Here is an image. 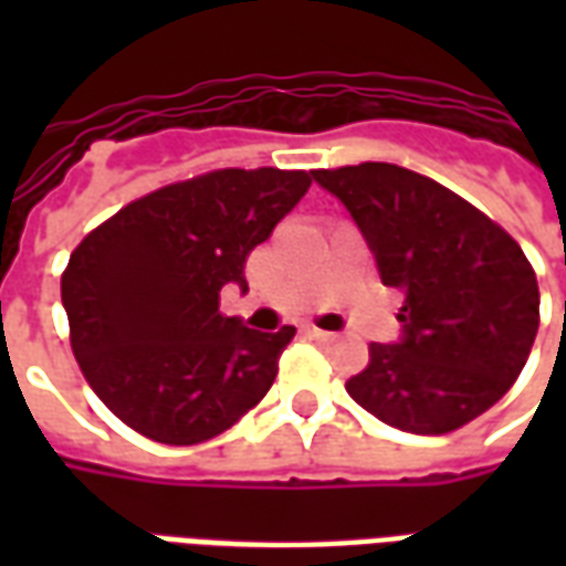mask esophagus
I'll return each instance as SVG.
<instances>
[{"label": "esophagus", "mask_w": 566, "mask_h": 566, "mask_svg": "<svg viewBox=\"0 0 566 566\" xmlns=\"http://www.w3.org/2000/svg\"><path fill=\"white\" fill-rule=\"evenodd\" d=\"M303 331H306V336H312V339H321V343H331L333 339L331 331H321V327H315V324H306Z\"/></svg>", "instance_id": "1"}]
</instances>
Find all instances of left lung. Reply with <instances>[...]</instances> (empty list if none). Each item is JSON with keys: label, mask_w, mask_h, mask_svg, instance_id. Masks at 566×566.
<instances>
[{"label": "left lung", "mask_w": 566, "mask_h": 566, "mask_svg": "<svg viewBox=\"0 0 566 566\" xmlns=\"http://www.w3.org/2000/svg\"><path fill=\"white\" fill-rule=\"evenodd\" d=\"M343 202L406 294L397 343L369 345L345 381L357 406L409 433H449L510 391L539 327V287L518 242L467 199L394 163L312 172Z\"/></svg>", "instance_id": "8db88e82"}]
</instances>
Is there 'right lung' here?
<instances>
[{
    "label": "right lung",
    "instance_id": "add662e5",
    "mask_svg": "<svg viewBox=\"0 0 566 566\" xmlns=\"http://www.w3.org/2000/svg\"><path fill=\"white\" fill-rule=\"evenodd\" d=\"M308 185V172L218 169L129 202L72 251L60 282L72 352L124 424L193 446L266 397L296 331L227 318L221 287L248 291L251 248Z\"/></svg>",
    "mask_w": 566,
    "mask_h": 566
}]
</instances>
